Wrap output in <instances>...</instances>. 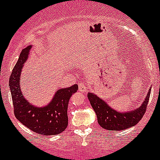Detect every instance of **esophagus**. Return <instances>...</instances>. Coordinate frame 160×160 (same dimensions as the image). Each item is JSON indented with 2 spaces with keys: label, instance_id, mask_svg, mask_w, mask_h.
<instances>
[{
  "label": "esophagus",
  "instance_id": "esophagus-1",
  "mask_svg": "<svg viewBox=\"0 0 160 160\" xmlns=\"http://www.w3.org/2000/svg\"><path fill=\"white\" fill-rule=\"evenodd\" d=\"M78 89L81 92L86 93V92H87V90H86V82H79L78 83Z\"/></svg>",
  "mask_w": 160,
  "mask_h": 160
}]
</instances>
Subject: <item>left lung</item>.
I'll return each instance as SVG.
<instances>
[{
    "mask_svg": "<svg viewBox=\"0 0 160 160\" xmlns=\"http://www.w3.org/2000/svg\"><path fill=\"white\" fill-rule=\"evenodd\" d=\"M149 89L147 96L140 107L128 112H119L109 106L105 101L98 97L95 93H88V99L90 101L95 113L97 114L98 124L106 130H124L138 124L144 115L148 104L151 94Z\"/></svg>",
    "mask_w": 160,
    "mask_h": 160,
    "instance_id": "obj_1",
    "label": "left lung"
}]
</instances>
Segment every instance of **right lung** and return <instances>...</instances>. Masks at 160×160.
Instances as JSON below:
<instances>
[{"instance_id": "obj_1", "label": "right lung", "mask_w": 160, "mask_h": 160, "mask_svg": "<svg viewBox=\"0 0 160 160\" xmlns=\"http://www.w3.org/2000/svg\"><path fill=\"white\" fill-rule=\"evenodd\" d=\"M32 45L22 50L18 61L9 78V87L16 118L28 128L43 136L59 134L68 124L67 107L73 93L77 92V84L55 92L52 100L43 107H38L28 102L21 91L20 77L22 67L29 56Z\"/></svg>"}]
</instances>
